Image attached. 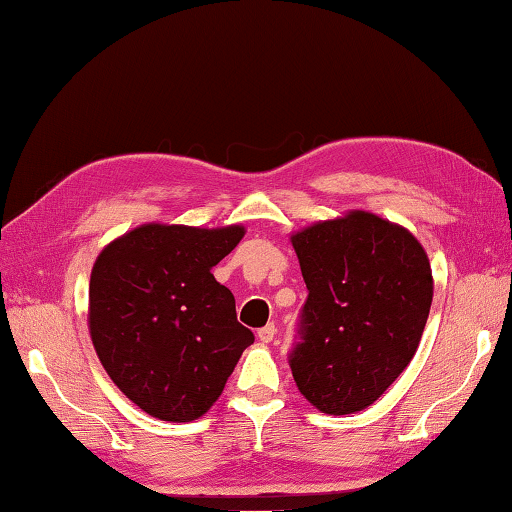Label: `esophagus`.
<instances>
[{"label": "esophagus", "instance_id": "34e87169", "mask_svg": "<svg viewBox=\"0 0 512 512\" xmlns=\"http://www.w3.org/2000/svg\"><path fill=\"white\" fill-rule=\"evenodd\" d=\"M274 334H276V327H274V323H269V325L260 327V330H258V341L260 343H269V341L274 339Z\"/></svg>", "mask_w": 512, "mask_h": 512}]
</instances>
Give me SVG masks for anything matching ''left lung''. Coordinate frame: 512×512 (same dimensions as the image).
Here are the masks:
<instances>
[{
    "label": "left lung",
    "mask_w": 512,
    "mask_h": 512,
    "mask_svg": "<svg viewBox=\"0 0 512 512\" xmlns=\"http://www.w3.org/2000/svg\"><path fill=\"white\" fill-rule=\"evenodd\" d=\"M289 240L310 289L289 356L296 388L325 414L365 410L419 347L435 292L426 249L406 227L363 209Z\"/></svg>",
    "instance_id": "obj_1"
}]
</instances>
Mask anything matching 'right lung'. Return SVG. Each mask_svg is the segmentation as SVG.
<instances>
[{
	"instance_id": "right-lung-1",
	"label": "right lung",
	"mask_w": 512,
	"mask_h": 512,
	"mask_svg": "<svg viewBox=\"0 0 512 512\" xmlns=\"http://www.w3.org/2000/svg\"><path fill=\"white\" fill-rule=\"evenodd\" d=\"M243 225L147 223L111 240L89 283V332L106 374L160 421L202 417L225 390L252 330L236 318L218 265Z\"/></svg>"
}]
</instances>
